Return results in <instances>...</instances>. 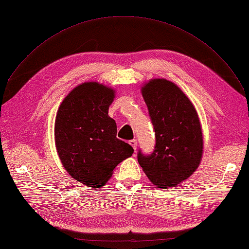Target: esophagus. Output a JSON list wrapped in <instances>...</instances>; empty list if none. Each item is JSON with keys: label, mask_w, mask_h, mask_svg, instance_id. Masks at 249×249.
I'll list each match as a JSON object with an SVG mask.
<instances>
[{"label": "esophagus", "mask_w": 249, "mask_h": 249, "mask_svg": "<svg viewBox=\"0 0 249 249\" xmlns=\"http://www.w3.org/2000/svg\"><path fill=\"white\" fill-rule=\"evenodd\" d=\"M129 144H130L134 149H136V147H137V142H136L135 139L130 140V142H129Z\"/></svg>", "instance_id": "esophagus-1"}]
</instances>
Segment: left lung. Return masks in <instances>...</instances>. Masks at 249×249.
I'll use <instances>...</instances> for the list:
<instances>
[{"label":"left lung","mask_w":249,"mask_h":249,"mask_svg":"<svg viewBox=\"0 0 249 249\" xmlns=\"http://www.w3.org/2000/svg\"><path fill=\"white\" fill-rule=\"evenodd\" d=\"M156 145L137 160L145 175L161 189L174 187L198 168L203 150L202 131L196 107L178 86L167 79H151L142 88Z\"/></svg>","instance_id":"1"}]
</instances>
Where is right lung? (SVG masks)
<instances>
[{"mask_svg": "<svg viewBox=\"0 0 249 249\" xmlns=\"http://www.w3.org/2000/svg\"><path fill=\"white\" fill-rule=\"evenodd\" d=\"M115 90L99 82L79 84L64 99L55 121V142L69 175L84 185L100 188L133 148L118 139L117 125L107 112Z\"/></svg>", "mask_w": 249, "mask_h": 249, "instance_id": "right-lung-1", "label": "right lung"}]
</instances>
